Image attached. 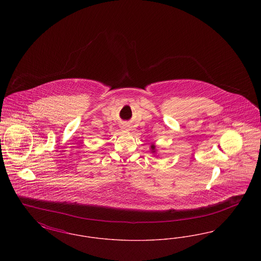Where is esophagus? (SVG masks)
<instances>
[{
	"label": "esophagus",
	"mask_w": 261,
	"mask_h": 261,
	"mask_svg": "<svg viewBox=\"0 0 261 261\" xmlns=\"http://www.w3.org/2000/svg\"><path fill=\"white\" fill-rule=\"evenodd\" d=\"M121 129L123 130V131H128L129 130V125L123 124L121 126Z\"/></svg>",
	"instance_id": "34e87169"
}]
</instances>
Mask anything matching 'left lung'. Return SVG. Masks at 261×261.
I'll return each instance as SVG.
<instances>
[{"mask_svg":"<svg viewBox=\"0 0 261 261\" xmlns=\"http://www.w3.org/2000/svg\"><path fill=\"white\" fill-rule=\"evenodd\" d=\"M150 150H151V152H155V146L154 145H152V146H150Z\"/></svg>","mask_w":261,"mask_h":261,"instance_id":"8db88e82","label":"left lung"}]
</instances>
